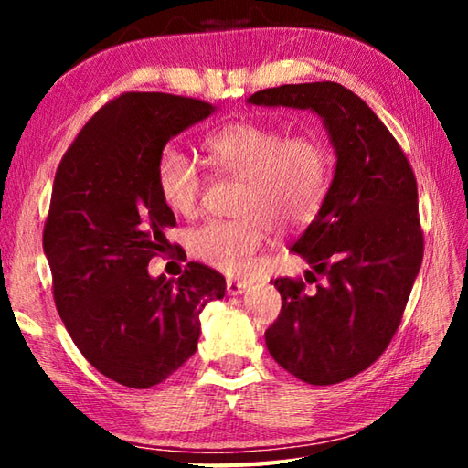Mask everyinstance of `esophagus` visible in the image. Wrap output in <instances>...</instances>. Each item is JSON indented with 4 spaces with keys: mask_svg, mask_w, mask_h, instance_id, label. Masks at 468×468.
Returning <instances> with one entry per match:
<instances>
[{
    "mask_svg": "<svg viewBox=\"0 0 468 468\" xmlns=\"http://www.w3.org/2000/svg\"><path fill=\"white\" fill-rule=\"evenodd\" d=\"M245 289H248V282H241V281H227V292L229 295H243Z\"/></svg>",
    "mask_w": 468,
    "mask_h": 468,
    "instance_id": "obj_1",
    "label": "esophagus"
}]
</instances>
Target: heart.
<instances>
[{
    "mask_svg": "<svg viewBox=\"0 0 468 468\" xmlns=\"http://www.w3.org/2000/svg\"><path fill=\"white\" fill-rule=\"evenodd\" d=\"M206 161L218 173L243 179L235 212L243 218L208 220L187 235L196 260L225 274L251 271L271 223L279 229L307 225L328 194L332 154L320 136L289 133L256 122L225 125L204 140ZM154 181L163 204L177 217H192L202 194V173L192 156L165 146Z\"/></svg>",
    "mask_w": 468,
    "mask_h": 468,
    "instance_id": "b5f03b06",
    "label": "heart"
}]
</instances>
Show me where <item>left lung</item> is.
<instances>
[{
    "label": "left lung",
    "mask_w": 468,
    "mask_h": 468,
    "mask_svg": "<svg viewBox=\"0 0 468 468\" xmlns=\"http://www.w3.org/2000/svg\"><path fill=\"white\" fill-rule=\"evenodd\" d=\"M312 111L336 167L318 215L291 251L305 281L276 279L282 310L266 330L272 359L314 386L367 369L390 345L423 260L417 181L399 142L357 94L336 82L284 84L248 99Z\"/></svg>",
    "instance_id": "left-lung-1"
}]
</instances>
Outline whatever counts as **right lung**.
Returning a JSON list of instances; mask_svg holds the SVG:
<instances>
[{
	"instance_id": "1",
	"label": "right lung",
	"mask_w": 468,
	"mask_h": 468,
	"mask_svg": "<svg viewBox=\"0 0 468 468\" xmlns=\"http://www.w3.org/2000/svg\"><path fill=\"white\" fill-rule=\"evenodd\" d=\"M217 107L163 92L111 101L78 133L55 173L43 250L53 297L90 366L128 388H150L192 357L200 314L225 279L189 262L179 279L150 276L176 215L158 196L161 150Z\"/></svg>"
}]
</instances>
